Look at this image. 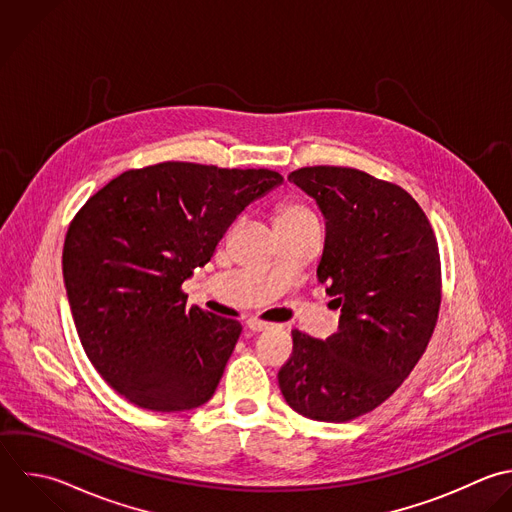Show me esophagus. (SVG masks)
<instances>
[{"label": "esophagus", "instance_id": "34e87169", "mask_svg": "<svg viewBox=\"0 0 512 512\" xmlns=\"http://www.w3.org/2000/svg\"><path fill=\"white\" fill-rule=\"evenodd\" d=\"M247 327L251 329V331H255V333H259V331H265V329H269V323H265V321H259V319H249L247 321Z\"/></svg>", "mask_w": 512, "mask_h": 512}]
</instances>
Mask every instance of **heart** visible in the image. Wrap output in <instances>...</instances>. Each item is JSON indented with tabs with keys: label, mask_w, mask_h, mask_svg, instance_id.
Returning a JSON list of instances; mask_svg holds the SVG:
<instances>
[{
	"label": "heart",
	"mask_w": 512,
	"mask_h": 512,
	"mask_svg": "<svg viewBox=\"0 0 512 512\" xmlns=\"http://www.w3.org/2000/svg\"><path fill=\"white\" fill-rule=\"evenodd\" d=\"M313 211L305 207L299 201H285L277 209V225L279 223H291V221H301V219H313Z\"/></svg>",
	"instance_id": "b5f03b06"
}]
</instances>
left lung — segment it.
I'll use <instances>...</instances> for the list:
<instances>
[{
  "label": "left lung",
  "instance_id": "1",
  "mask_svg": "<svg viewBox=\"0 0 512 512\" xmlns=\"http://www.w3.org/2000/svg\"><path fill=\"white\" fill-rule=\"evenodd\" d=\"M289 181L325 217L317 267L339 331L325 341L293 331L279 371L299 415L345 423L387 401L423 357L441 307V259L433 227L399 185L351 167H303Z\"/></svg>",
  "mask_w": 512,
  "mask_h": 512
}]
</instances>
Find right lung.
<instances>
[{"label":"right lung","instance_id":"right-lung-1","mask_svg":"<svg viewBox=\"0 0 512 512\" xmlns=\"http://www.w3.org/2000/svg\"><path fill=\"white\" fill-rule=\"evenodd\" d=\"M281 183L269 169L165 161L121 173L79 209L63 245L71 315L87 359L129 403L175 413L213 397L241 323L187 307L181 285Z\"/></svg>","mask_w":512,"mask_h":512}]
</instances>
